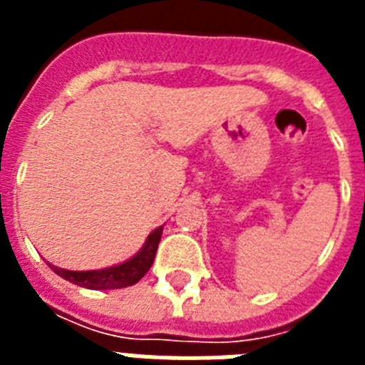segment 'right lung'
Wrapping results in <instances>:
<instances>
[{"instance_id": "1", "label": "right lung", "mask_w": 365, "mask_h": 365, "mask_svg": "<svg viewBox=\"0 0 365 365\" xmlns=\"http://www.w3.org/2000/svg\"><path fill=\"white\" fill-rule=\"evenodd\" d=\"M160 235H163V227L155 229L153 233L149 235L143 248L138 252L132 259L125 261L121 265L108 267V269H100V271H66L60 267L51 265L58 277L77 286L88 289H115V288H126L136 284L138 280H142V277L151 269L157 254V246H159Z\"/></svg>"}]
</instances>
